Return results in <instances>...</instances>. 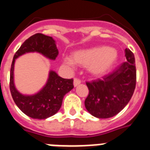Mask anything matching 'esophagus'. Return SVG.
<instances>
[{"instance_id": "obj_1", "label": "esophagus", "mask_w": 150, "mask_h": 150, "mask_svg": "<svg viewBox=\"0 0 150 150\" xmlns=\"http://www.w3.org/2000/svg\"><path fill=\"white\" fill-rule=\"evenodd\" d=\"M80 83H81V81H80L79 79H74V83H73V84H74V86H77L78 85H79Z\"/></svg>"}]
</instances>
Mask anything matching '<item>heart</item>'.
Instances as JSON below:
<instances>
[{
  "instance_id": "heart-1",
  "label": "heart",
  "mask_w": 150,
  "mask_h": 150,
  "mask_svg": "<svg viewBox=\"0 0 150 150\" xmlns=\"http://www.w3.org/2000/svg\"><path fill=\"white\" fill-rule=\"evenodd\" d=\"M118 53L115 49L107 46L96 47L75 51L71 57L64 58V64L70 67L75 64L87 67L88 71L93 76L105 74L117 60Z\"/></svg>"
}]
</instances>
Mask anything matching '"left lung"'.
<instances>
[{
    "label": "left lung",
    "mask_w": 150,
    "mask_h": 150,
    "mask_svg": "<svg viewBox=\"0 0 150 150\" xmlns=\"http://www.w3.org/2000/svg\"><path fill=\"white\" fill-rule=\"evenodd\" d=\"M126 62L102 79L86 83L89 94L85 100L86 110L99 119L112 117L123 110L131 100L136 85L135 59L125 50Z\"/></svg>",
    "instance_id": "8db88e82"
}]
</instances>
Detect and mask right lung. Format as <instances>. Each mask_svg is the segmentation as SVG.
Wrapping results in <instances>:
<instances>
[{
  "instance_id": "1",
  "label": "right lung",
  "mask_w": 150,
  "mask_h": 150,
  "mask_svg": "<svg viewBox=\"0 0 150 150\" xmlns=\"http://www.w3.org/2000/svg\"><path fill=\"white\" fill-rule=\"evenodd\" d=\"M28 52H38L45 57L55 60L58 56L55 40L42 34H34L25 41L14 55L10 71V91L18 108L30 118L45 120L60 110L64 95L74 88L73 79H63L56 71L50 70L47 82L34 94H23L14 83V66L18 57Z\"/></svg>"
}]
</instances>
